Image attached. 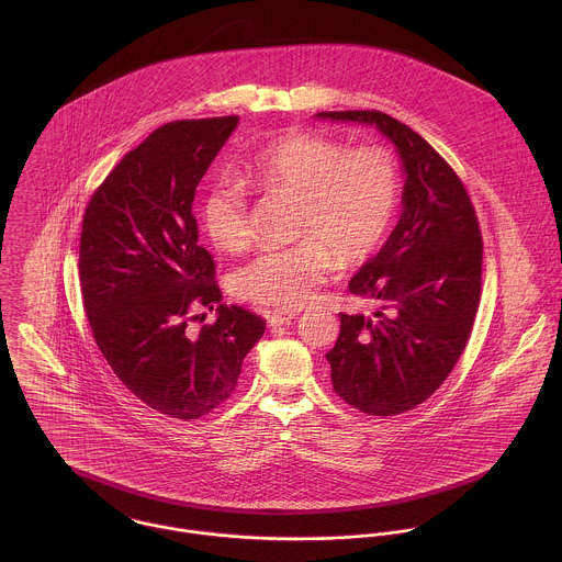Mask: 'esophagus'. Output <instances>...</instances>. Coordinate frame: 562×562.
Wrapping results in <instances>:
<instances>
[{
    "instance_id": "obj_1",
    "label": "esophagus",
    "mask_w": 562,
    "mask_h": 562,
    "mask_svg": "<svg viewBox=\"0 0 562 562\" xmlns=\"http://www.w3.org/2000/svg\"><path fill=\"white\" fill-rule=\"evenodd\" d=\"M294 318H296V312H272V314H268V324L272 328H277L283 324H290Z\"/></svg>"
}]
</instances>
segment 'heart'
Wrapping results in <instances>:
<instances>
[{
	"label": "heart",
	"mask_w": 562,
	"mask_h": 562,
	"mask_svg": "<svg viewBox=\"0 0 562 562\" xmlns=\"http://www.w3.org/2000/svg\"><path fill=\"white\" fill-rule=\"evenodd\" d=\"M244 179L266 192L301 199L299 244L268 248L236 270L241 299L277 310L305 305L316 288L341 266H359L385 240L401 196L392 154L381 145L350 149L314 134H285L261 147L244 166ZM201 225L221 250H244L250 238L246 188L221 177L201 199Z\"/></svg>",
	"instance_id": "b5f03b06"
}]
</instances>
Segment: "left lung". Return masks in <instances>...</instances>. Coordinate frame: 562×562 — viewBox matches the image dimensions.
<instances>
[{
	"instance_id": "1",
	"label": "left lung",
	"mask_w": 562,
	"mask_h": 562,
	"mask_svg": "<svg viewBox=\"0 0 562 562\" xmlns=\"http://www.w3.org/2000/svg\"><path fill=\"white\" fill-rule=\"evenodd\" d=\"M318 116L376 125L404 166L401 221L348 285L379 310L372 318L339 314V337L326 352L341 401L394 417L428 401L468 346L481 303L476 210L454 168L398 119L379 110Z\"/></svg>"
}]
</instances>
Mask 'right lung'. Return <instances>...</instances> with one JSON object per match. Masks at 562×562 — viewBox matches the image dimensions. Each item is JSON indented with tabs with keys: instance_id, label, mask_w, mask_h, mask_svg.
Wrapping results in <instances>:
<instances>
[{
	"instance_id": "1",
	"label": "right lung",
	"mask_w": 562,
	"mask_h": 562,
	"mask_svg": "<svg viewBox=\"0 0 562 562\" xmlns=\"http://www.w3.org/2000/svg\"><path fill=\"white\" fill-rule=\"evenodd\" d=\"M238 116L158 127L92 192L81 223L80 288L94 344L121 383L147 406L183 422L227 401L266 321L218 305L212 255L192 214L196 186ZM220 318L199 336L201 308ZM202 318V317H201Z\"/></svg>"
}]
</instances>
